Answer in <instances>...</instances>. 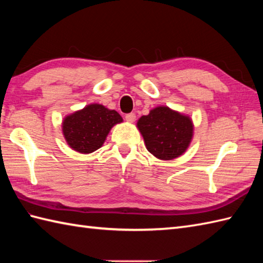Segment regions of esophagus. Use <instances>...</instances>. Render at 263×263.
<instances>
[{
  "label": "esophagus",
  "mask_w": 263,
  "mask_h": 263,
  "mask_svg": "<svg viewBox=\"0 0 263 263\" xmlns=\"http://www.w3.org/2000/svg\"><path fill=\"white\" fill-rule=\"evenodd\" d=\"M125 120H126L127 122H130V123L135 122V121H136V114H135V113L126 114V115H125Z\"/></svg>",
  "instance_id": "34e87169"
}]
</instances>
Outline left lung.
Wrapping results in <instances>:
<instances>
[{"label":"left lung","instance_id":"1","mask_svg":"<svg viewBox=\"0 0 263 263\" xmlns=\"http://www.w3.org/2000/svg\"><path fill=\"white\" fill-rule=\"evenodd\" d=\"M137 126L150 154L161 160H172L186 152L193 137L190 116L158 106L138 120Z\"/></svg>","mask_w":263,"mask_h":263}]
</instances>
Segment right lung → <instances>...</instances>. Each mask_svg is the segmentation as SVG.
I'll list each match as a JSON object with an SVG mask.
<instances>
[{"label": "right lung", "mask_w": 263, "mask_h": 263, "mask_svg": "<svg viewBox=\"0 0 263 263\" xmlns=\"http://www.w3.org/2000/svg\"><path fill=\"white\" fill-rule=\"evenodd\" d=\"M121 122L122 116L116 110L100 104H90L65 116L62 132L72 149L80 154H90L103 146L110 128Z\"/></svg>", "instance_id": "right-lung-1"}]
</instances>
